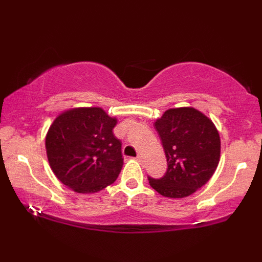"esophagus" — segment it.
<instances>
[{
	"instance_id": "obj_1",
	"label": "esophagus",
	"mask_w": 262,
	"mask_h": 262,
	"mask_svg": "<svg viewBox=\"0 0 262 262\" xmlns=\"http://www.w3.org/2000/svg\"><path fill=\"white\" fill-rule=\"evenodd\" d=\"M135 159L137 162H142V156H140V155H139V156H137Z\"/></svg>"
}]
</instances>
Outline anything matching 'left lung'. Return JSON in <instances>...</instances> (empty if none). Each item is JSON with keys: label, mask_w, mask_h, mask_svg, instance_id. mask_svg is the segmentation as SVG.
Masks as SVG:
<instances>
[{"label": "left lung", "mask_w": 262, "mask_h": 262, "mask_svg": "<svg viewBox=\"0 0 262 262\" xmlns=\"http://www.w3.org/2000/svg\"><path fill=\"white\" fill-rule=\"evenodd\" d=\"M165 151L167 170L162 178L148 177L154 189L180 199L208 183L220 162L221 140L210 119L193 107L167 110L155 122Z\"/></svg>", "instance_id": "obj_1"}]
</instances>
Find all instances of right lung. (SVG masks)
Returning a JSON list of instances; mask_svg holds the SVG:
<instances>
[{
  "label": "right lung",
  "mask_w": 262,
  "mask_h": 262,
  "mask_svg": "<svg viewBox=\"0 0 262 262\" xmlns=\"http://www.w3.org/2000/svg\"><path fill=\"white\" fill-rule=\"evenodd\" d=\"M115 125L117 119L99 107L60 114L46 136L48 162L56 178L77 193H96L113 184L123 164Z\"/></svg>",
  "instance_id": "1"
}]
</instances>
